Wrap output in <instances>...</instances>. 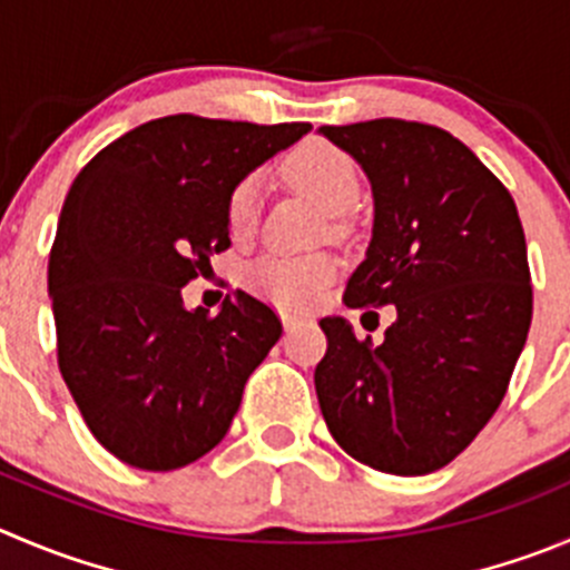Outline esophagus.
Returning a JSON list of instances; mask_svg holds the SVG:
<instances>
[{
	"label": "esophagus",
	"mask_w": 570,
	"mask_h": 570,
	"mask_svg": "<svg viewBox=\"0 0 570 570\" xmlns=\"http://www.w3.org/2000/svg\"><path fill=\"white\" fill-rule=\"evenodd\" d=\"M282 324H285V330H294L296 324H302V316H296V313H282Z\"/></svg>",
	"instance_id": "esophagus-1"
}]
</instances>
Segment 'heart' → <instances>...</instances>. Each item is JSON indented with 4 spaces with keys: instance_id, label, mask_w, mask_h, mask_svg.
<instances>
[{
    "instance_id": "heart-1",
    "label": "heart",
    "mask_w": 570,
    "mask_h": 570,
    "mask_svg": "<svg viewBox=\"0 0 570 570\" xmlns=\"http://www.w3.org/2000/svg\"><path fill=\"white\" fill-rule=\"evenodd\" d=\"M285 176L311 195L330 215H341L352 207L361 193V178L350 156L333 142L307 139L285 159ZM263 200V178L257 173L237 181L226 204V220L232 235L243 237L254 229ZM335 279V263L324 254H265L248 265L246 282L254 294L265 296L282 307H305Z\"/></svg>"
}]
</instances>
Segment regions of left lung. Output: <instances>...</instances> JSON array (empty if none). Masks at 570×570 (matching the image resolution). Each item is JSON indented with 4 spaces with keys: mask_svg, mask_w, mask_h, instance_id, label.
Listing matches in <instances>:
<instances>
[{
    "mask_svg": "<svg viewBox=\"0 0 570 570\" xmlns=\"http://www.w3.org/2000/svg\"><path fill=\"white\" fill-rule=\"evenodd\" d=\"M318 134L361 165L375 200L346 307L397 313L381 344L355 338L341 316L318 322L327 335L313 377L318 405L352 459L428 475L479 436L523 352L532 276L518 207L442 128L386 117Z\"/></svg>",
    "mask_w": 570,
    "mask_h": 570,
    "instance_id": "1",
    "label": "left lung"
}]
</instances>
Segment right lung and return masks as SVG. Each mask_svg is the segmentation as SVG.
<instances>
[{
  "label": "right lung",
  "mask_w": 570,
  "mask_h": 570,
  "mask_svg": "<svg viewBox=\"0 0 570 570\" xmlns=\"http://www.w3.org/2000/svg\"><path fill=\"white\" fill-rule=\"evenodd\" d=\"M307 131L173 114L114 139L69 187L47 271L58 366L119 462L165 473L229 431L282 324L246 291L209 316L181 288L232 246L237 181Z\"/></svg>",
  "instance_id": "right-lung-1"
}]
</instances>
